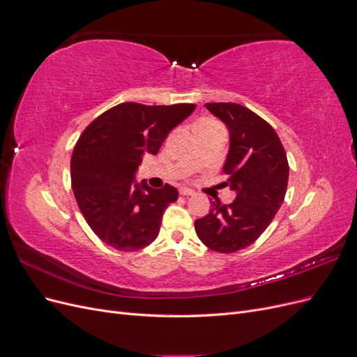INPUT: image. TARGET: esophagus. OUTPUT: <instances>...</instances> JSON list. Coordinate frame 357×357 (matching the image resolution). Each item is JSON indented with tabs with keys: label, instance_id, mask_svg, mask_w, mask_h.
<instances>
[{
	"label": "esophagus",
	"instance_id": "esophagus-1",
	"mask_svg": "<svg viewBox=\"0 0 357 357\" xmlns=\"http://www.w3.org/2000/svg\"><path fill=\"white\" fill-rule=\"evenodd\" d=\"M180 195H181V197H192L193 192H192L190 189H188V188H181V189H180Z\"/></svg>",
	"mask_w": 357,
	"mask_h": 357
}]
</instances>
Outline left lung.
<instances>
[{"mask_svg":"<svg viewBox=\"0 0 357 357\" xmlns=\"http://www.w3.org/2000/svg\"><path fill=\"white\" fill-rule=\"evenodd\" d=\"M205 107L226 123L231 147L223 172L235 201L211 202L210 213L195 220L198 238L219 253H235L253 244L273 222L284 201L289 162L274 128L235 102Z\"/></svg>","mask_w":357,"mask_h":357,"instance_id":"8db88e82","label":"left lung"}]
</instances>
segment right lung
<instances>
[{
    "label": "right lung",
    "mask_w": 357,
    "mask_h": 357,
    "mask_svg": "<svg viewBox=\"0 0 357 357\" xmlns=\"http://www.w3.org/2000/svg\"><path fill=\"white\" fill-rule=\"evenodd\" d=\"M195 104L144 105L122 102L86 126L71 156V188L75 201L98 238L121 252L152 244L162 213L177 201L176 188H149L134 181L143 155H156L172 128Z\"/></svg>",
    "instance_id": "add662e5"
}]
</instances>
